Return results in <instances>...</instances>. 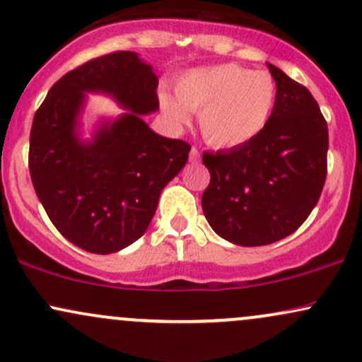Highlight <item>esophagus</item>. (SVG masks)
<instances>
[{
  "label": "esophagus",
  "instance_id": "1",
  "mask_svg": "<svg viewBox=\"0 0 362 362\" xmlns=\"http://www.w3.org/2000/svg\"><path fill=\"white\" fill-rule=\"evenodd\" d=\"M199 160H201V151H199L197 148H192L190 149V161H194L195 163V161H199Z\"/></svg>",
  "mask_w": 362,
  "mask_h": 362
}]
</instances>
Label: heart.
Returning <instances> with one entry per match:
<instances>
[{
	"label": "heart",
	"mask_w": 362,
	"mask_h": 362,
	"mask_svg": "<svg viewBox=\"0 0 362 362\" xmlns=\"http://www.w3.org/2000/svg\"><path fill=\"white\" fill-rule=\"evenodd\" d=\"M277 86L265 71L238 64H218L185 73L177 97L160 93V107L175 126L199 114L202 138L214 148H240L259 138L271 122Z\"/></svg>",
	"instance_id": "1"
}]
</instances>
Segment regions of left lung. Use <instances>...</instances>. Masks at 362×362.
<instances>
[{"label": "left lung", "instance_id": "1", "mask_svg": "<svg viewBox=\"0 0 362 362\" xmlns=\"http://www.w3.org/2000/svg\"><path fill=\"white\" fill-rule=\"evenodd\" d=\"M277 86L272 119L240 148L204 153L211 182L202 194L207 223L242 247L294 233L317 206L327 178L328 127L306 86L269 64Z\"/></svg>", "mask_w": 362, "mask_h": 362}]
</instances>
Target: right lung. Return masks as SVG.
I'll return each instance as SVG.
<instances>
[{"mask_svg":"<svg viewBox=\"0 0 362 362\" xmlns=\"http://www.w3.org/2000/svg\"><path fill=\"white\" fill-rule=\"evenodd\" d=\"M158 78L136 52L91 59L52 85L34 115L28 168L57 231L91 253H114L143 236L161 190L185 167L190 144L151 131L141 115L158 110ZM85 93L112 94L131 112L77 136Z\"/></svg>","mask_w":362,"mask_h":362,"instance_id":"add662e5","label":"right lung"}]
</instances>
